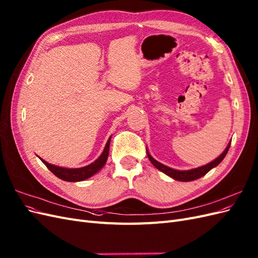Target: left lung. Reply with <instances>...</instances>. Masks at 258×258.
<instances>
[{"mask_svg": "<svg viewBox=\"0 0 258 258\" xmlns=\"http://www.w3.org/2000/svg\"><path fill=\"white\" fill-rule=\"evenodd\" d=\"M229 147H230V143L228 144L227 147H226V150L223 152V154H222L221 156H218V157H217L215 160H213L212 162L208 163V165L199 167V168H197V169L186 170V171H179V170L171 169V168H169V167H167V166H165V165H162V163L158 162L157 160H155V159L152 157V156H151L150 154H148L147 151H146V153H147L148 159L151 160V162L153 163V165H154L156 168H157L158 170L162 171L163 173H166L167 175H169V176H171V177H173L174 179H177V181L188 182V181H194V179H197V178H199V177H201V176H204L205 174H207V173L209 172V171H210L211 169L216 167V166L218 165V163H220V162L225 158V156H226V154H227V152H228V150H229Z\"/></svg>", "mask_w": 258, "mask_h": 258, "instance_id": "obj_1", "label": "left lung"}]
</instances>
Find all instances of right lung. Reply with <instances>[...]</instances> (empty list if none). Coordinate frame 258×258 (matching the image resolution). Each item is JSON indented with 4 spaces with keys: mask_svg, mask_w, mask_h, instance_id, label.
Segmentation results:
<instances>
[{
    "mask_svg": "<svg viewBox=\"0 0 258 258\" xmlns=\"http://www.w3.org/2000/svg\"><path fill=\"white\" fill-rule=\"evenodd\" d=\"M110 142H111V138L108 139V141L104 147V151L102 154H101L100 157L96 161L90 163L89 166H86L83 168L67 169V168H61V167L50 165V163L43 160L42 158L41 160L54 175L61 179H63V181H68V182L84 181V179L88 178L95 173H97L98 171L105 165V162L107 160V156H108V151H110Z\"/></svg>",
    "mask_w": 258,
    "mask_h": 258,
    "instance_id": "add662e5",
    "label": "right lung"
}]
</instances>
